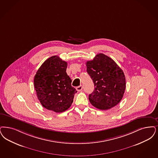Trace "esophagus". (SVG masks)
<instances>
[{
  "instance_id": "esophagus-1",
  "label": "esophagus",
  "mask_w": 158,
  "mask_h": 158,
  "mask_svg": "<svg viewBox=\"0 0 158 158\" xmlns=\"http://www.w3.org/2000/svg\"><path fill=\"white\" fill-rule=\"evenodd\" d=\"M82 89H83V86H82V85H80V86H77V87L76 88V90H77L78 92H80V91L82 90Z\"/></svg>"
}]
</instances>
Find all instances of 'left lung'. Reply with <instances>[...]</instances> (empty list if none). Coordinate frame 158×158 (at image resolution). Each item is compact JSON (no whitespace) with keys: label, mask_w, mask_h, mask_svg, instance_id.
<instances>
[{"label":"left lung","mask_w":158,"mask_h":158,"mask_svg":"<svg viewBox=\"0 0 158 158\" xmlns=\"http://www.w3.org/2000/svg\"><path fill=\"white\" fill-rule=\"evenodd\" d=\"M87 72L93 80L94 92L89 95L90 103L101 110H107L122 100L126 88L123 70L113 59L103 53L86 62Z\"/></svg>","instance_id":"8db88e82"}]
</instances>
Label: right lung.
<instances>
[{"instance_id": "add662e5", "label": "right lung", "mask_w": 158, "mask_h": 158, "mask_svg": "<svg viewBox=\"0 0 158 158\" xmlns=\"http://www.w3.org/2000/svg\"><path fill=\"white\" fill-rule=\"evenodd\" d=\"M68 63L57 56L44 61L34 77L38 99L46 109L61 113L69 108L77 92L66 73Z\"/></svg>"}]
</instances>
